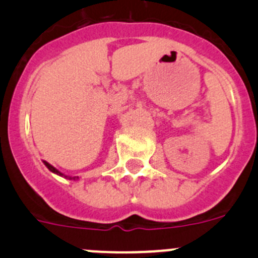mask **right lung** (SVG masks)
I'll list each match as a JSON object with an SVG mask.
<instances>
[{
	"label": "right lung",
	"instance_id": "obj_1",
	"mask_svg": "<svg viewBox=\"0 0 258 258\" xmlns=\"http://www.w3.org/2000/svg\"><path fill=\"white\" fill-rule=\"evenodd\" d=\"M43 163H45V166H46V167H47L48 170L51 171L52 173H56V175L61 176V177L69 178V179H79V176H77V177H76V176H75V177H71V176H66V175H63V173H62V172H59V171L57 170V168H54L53 166H52V165H49V163H48V162H46V161H43Z\"/></svg>",
	"mask_w": 258,
	"mask_h": 258
}]
</instances>
